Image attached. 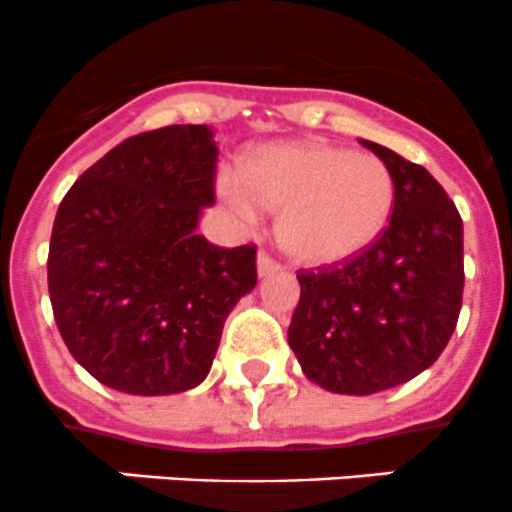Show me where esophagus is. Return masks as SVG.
I'll return each mask as SVG.
<instances>
[{
    "label": "esophagus",
    "mask_w": 512,
    "mask_h": 512,
    "mask_svg": "<svg viewBox=\"0 0 512 512\" xmlns=\"http://www.w3.org/2000/svg\"><path fill=\"white\" fill-rule=\"evenodd\" d=\"M282 265L277 260H272L267 252H260L257 255V275L260 277H267V275H275V272H280Z\"/></svg>",
    "instance_id": "obj_1"
}]
</instances>
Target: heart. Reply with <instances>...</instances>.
Masks as SVG:
<instances>
[{
    "label": "heart",
    "mask_w": 512,
    "mask_h": 512,
    "mask_svg": "<svg viewBox=\"0 0 512 512\" xmlns=\"http://www.w3.org/2000/svg\"><path fill=\"white\" fill-rule=\"evenodd\" d=\"M242 220L280 213L277 240L304 265H342L369 250L389 225L394 175L384 160L324 141H282L242 158L220 185Z\"/></svg>",
    "instance_id": "heart-1"
}]
</instances>
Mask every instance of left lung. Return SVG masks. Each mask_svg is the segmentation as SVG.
<instances>
[{"instance_id": "1", "label": "left lung", "mask_w": 512, "mask_h": 512, "mask_svg": "<svg viewBox=\"0 0 512 512\" xmlns=\"http://www.w3.org/2000/svg\"><path fill=\"white\" fill-rule=\"evenodd\" d=\"M394 175L389 225L344 265L299 272L289 347L304 376L366 396L426 371L456 329L463 299V220L423 165L361 141Z\"/></svg>"}]
</instances>
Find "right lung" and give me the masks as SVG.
Returning a JSON list of instances; mask_svg holds the SVG:
<instances>
[{
  "mask_svg": "<svg viewBox=\"0 0 512 512\" xmlns=\"http://www.w3.org/2000/svg\"><path fill=\"white\" fill-rule=\"evenodd\" d=\"M208 126L138 133L64 195L49 297L71 356L123 394H180L208 376L227 314L257 285L255 245L198 235L215 203Z\"/></svg>",
  "mask_w": 512,
  "mask_h": 512,
  "instance_id": "obj_1",
  "label": "right lung"
}]
</instances>
